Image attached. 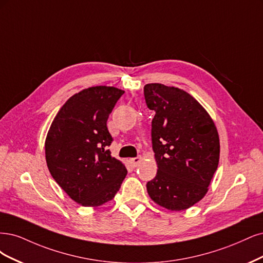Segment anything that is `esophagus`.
Listing matches in <instances>:
<instances>
[{
  "label": "esophagus",
  "mask_w": 263,
  "mask_h": 263,
  "mask_svg": "<svg viewBox=\"0 0 263 263\" xmlns=\"http://www.w3.org/2000/svg\"><path fill=\"white\" fill-rule=\"evenodd\" d=\"M141 160H142V158H141L140 156H138V157H133V158H131V159H130V163H131V165H132L133 167H138V166H139V164L141 163Z\"/></svg>",
  "instance_id": "34e87169"
}]
</instances>
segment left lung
Masks as SVG:
<instances>
[{
	"instance_id": "left-lung-1",
	"label": "left lung",
	"mask_w": 263,
	"mask_h": 263,
	"mask_svg": "<svg viewBox=\"0 0 263 263\" xmlns=\"http://www.w3.org/2000/svg\"><path fill=\"white\" fill-rule=\"evenodd\" d=\"M144 97L155 116L152 146L158 171L146 183L157 204L182 211L208 192L219 159L216 126L198 101L182 89L153 83L144 86Z\"/></svg>"
}]
</instances>
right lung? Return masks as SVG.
Returning a JSON list of instances; mask_svg holds the SVG:
<instances>
[{
	"label": "right lung",
	"instance_id": "add662e5",
	"mask_svg": "<svg viewBox=\"0 0 263 263\" xmlns=\"http://www.w3.org/2000/svg\"><path fill=\"white\" fill-rule=\"evenodd\" d=\"M123 94L110 86L78 92L62 106L48 132L49 172L83 206H99L114 199L128 173L107 149L114 141L107 120Z\"/></svg>",
	"mask_w": 263,
	"mask_h": 263
}]
</instances>
